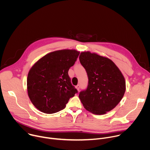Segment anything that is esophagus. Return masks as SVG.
<instances>
[{
	"instance_id": "esophagus-1",
	"label": "esophagus",
	"mask_w": 150,
	"mask_h": 150,
	"mask_svg": "<svg viewBox=\"0 0 150 150\" xmlns=\"http://www.w3.org/2000/svg\"><path fill=\"white\" fill-rule=\"evenodd\" d=\"M76 88L77 89V90L78 91H79V89H80V85H77L76 86Z\"/></svg>"
}]
</instances>
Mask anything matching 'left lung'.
Listing matches in <instances>:
<instances>
[{
    "mask_svg": "<svg viewBox=\"0 0 150 150\" xmlns=\"http://www.w3.org/2000/svg\"><path fill=\"white\" fill-rule=\"evenodd\" d=\"M79 58L88 78L87 90L79 94L84 108L97 115L111 111L121 101L126 90L121 71L112 60L96 53L82 52Z\"/></svg>",
    "mask_w": 150,
    "mask_h": 150,
    "instance_id": "left-lung-1",
    "label": "left lung"
}]
</instances>
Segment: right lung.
Masks as SVG:
<instances>
[{
    "label": "right lung",
    "mask_w": 150,
    "mask_h": 150,
    "mask_svg": "<svg viewBox=\"0 0 150 150\" xmlns=\"http://www.w3.org/2000/svg\"><path fill=\"white\" fill-rule=\"evenodd\" d=\"M79 54L76 50L50 52L40 58L29 71L28 97L35 108L47 114L65 109L69 98L78 93L68 75Z\"/></svg>",
    "instance_id": "add662e5"
}]
</instances>
